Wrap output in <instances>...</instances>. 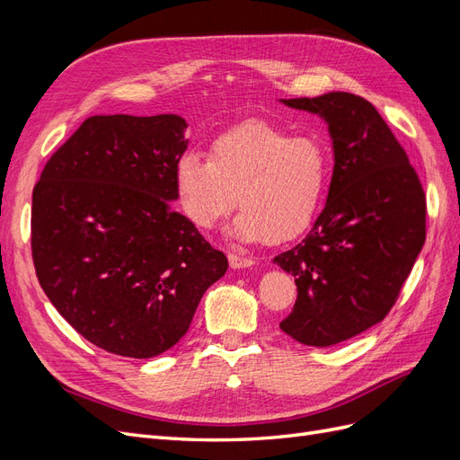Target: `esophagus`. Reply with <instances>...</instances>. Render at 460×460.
<instances>
[{
  "label": "esophagus",
  "instance_id": "esophagus-1",
  "mask_svg": "<svg viewBox=\"0 0 460 460\" xmlns=\"http://www.w3.org/2000/svg\"><path fill=\"white\" fill-rule=\"evenodd\" d=\"M228 261H230V267L232 269H247V267H252V264L255 262L253 259L235 255V253H228Z\"/></svg>",
  "mask_w": 460,
  "mask_h": 460
}]
</instances>
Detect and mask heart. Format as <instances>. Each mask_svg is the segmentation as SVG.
I'll return each instance as SVG.
<instances>
[{"label":"heart","instance_id":"1","mask_svg":"<svg viewBox=\"0 0 460 460\" xmlns=\"http://www.w3.org/2000/svg\"><path fill=\"white\" fill-rule=\"evenodd\" d=\"M330 171L326 144L291 134L267 120H247L217 136L207 159L184 153L174 166L182 211L201 230H213L232 208H243L234 234L243 242H286L314 218Z\"/></svg>","mask_w":460,"mask_h":460}]
</instances>
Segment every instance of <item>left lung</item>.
Segmentation results:
<instances>
[{
    "label": "left lung",
    "mask_w": 460,
    "mask_h": 460,
    "mask_svg": "<svg viewBox=\"0 0 460 460\" xmlns=\"http://www.w3.org/2000/svg\"><path fill=\"white\" fill-rule=\"evenodd\" d=\"M282 102L328 122L336 163L307 238L274 257L297 286L280 328L303 345L328 347L392 311L426 242V196L405 149L365 97L330 92Z\"/></svg>",
    "instance_id": "1"
}]
</instances>
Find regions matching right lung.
I'll return each instance as SVG.
<instances>
[{"label":"right lung","mask_w":460,"mask_h":460,"mask_svg":"<svg viewBox=\"0 0 460 460\" xmlns=\"http://www.w3.org/2000/svg\"><path fill=\"white\" fill-rule=\"evenodd\" d=\"M186 127L178 115L90 117L32 191L38 282L82 338L113 355L171 349L228 269L171 207Z\"/></svg>","instance_id":"obj_1"}]
</instances>
